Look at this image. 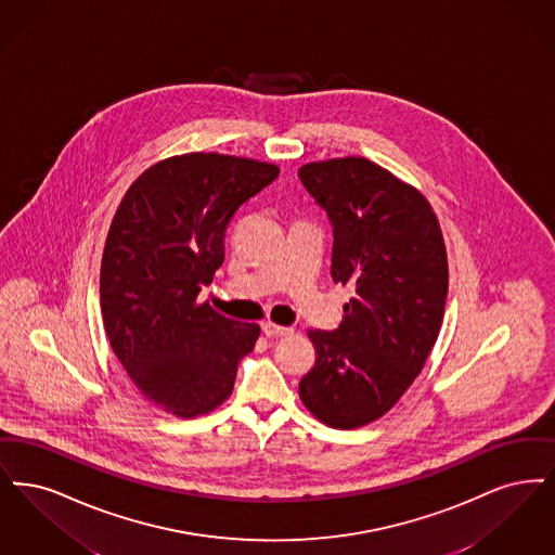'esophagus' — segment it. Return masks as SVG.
I'll return each instance as SVG.
<instances>
[{
	"mask_svg": "<svg viewBox=\"0 0 555 555\" xmlns=\"http://www.w3.org/2000/svg\"><path fill=\"white\" fill-rule=\"evenodd\" d=\"M263 332H266V336L269 338H282V336H289L294 330L292 327H284V325H278V323H273V321H267L263 323Z\"/></svg>",
	"mask_w": 555,
	"mask_h": 555,
	"instance_id": "esophagus-1",
	"label": "esophagus"
}]
</instances>
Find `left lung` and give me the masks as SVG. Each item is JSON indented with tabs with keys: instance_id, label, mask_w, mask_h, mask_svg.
Returning <instances> with one entry per match:
<instances>
[{
	"instance_id": "left-lung-1",
	"label": "left lung",
	"mask_w": 555,
	"mask_h": 555,
	"mask_svg": "<svg viewBox=\"0 0 555 555\" xmlns=\"http://www.w3.org/2000/svg\"><path fill=\"white\" fill-rule=\"evenodd\" d=\"M298 176L334 223V282L357 288L336 332H307L317 357L298 391L323 425L357 429L425 366L448 298L446 242L423 193L364 157L311 162Z\"/></svg>"
}]
</instances>
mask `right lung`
Instances as JSON below:
<instances>
[{"mask_svg":"<svg viewBox=\"0 0 555 555\" xmlns=\"http://www.w3.org/2000/svg\"><path fill=\"white\" fill-rule=\"evenodd\" d=\"M275 164L184 153L146 168L124 194L101 259V314L114 354L157 409L209 414L232 389L261 327L228 319L198 292L223 263V238Z\"/></svg>","mask_w":555,"mask_h":555,"instance_id":"1","label":"right lung"}]
</instances>
